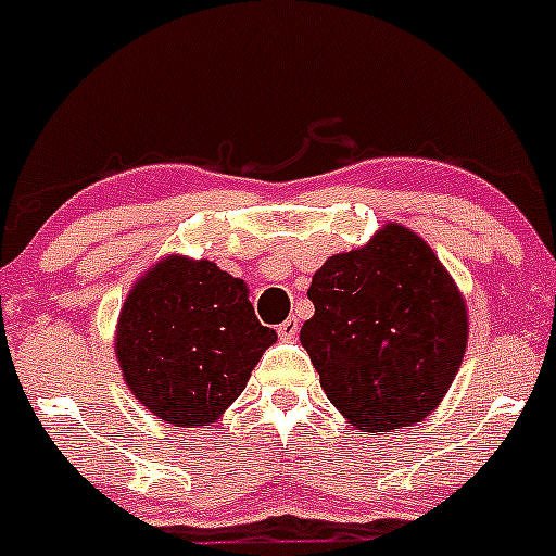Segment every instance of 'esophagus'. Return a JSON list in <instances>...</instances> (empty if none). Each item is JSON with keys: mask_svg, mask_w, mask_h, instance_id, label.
Instances as JSON below:
<instances>
[{"mask_svg": "<svg viewBox=\"0 0 556 556\" xmlns=\"http://www.w3.org/2000/svg\"><path fill=\"white\" fill-rule=\"evenodd\" d=\"M277 333H279V339H285V341L295 339V336H299V319H295V317H288V319H285L282 325H279Z\"/></svg>", "mask_w": 556, "mask_h": 556, "instance_id": "obj_1", "label": "esophagus"}]
</instances>
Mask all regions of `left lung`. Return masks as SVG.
I'll return each mask as SVG.
<instances>
[{
  "label": "left lung",
  "instance_id": "8db88e82",
  "mask_svg": "<svg viewBox=\"0 0 556 556\" xmlns=\"http://www.w3.org/2000/svg\"><path fill=\"white\" fill-rule=\"evenodd\" d=\"M309 301L301 344L328 401L357 430L392 433L439 406L463 363L468 314L417 233L387 223L361 250L330 255Z\"/></svg>",
  "mask_w": 556,
  "mask_h": 556
}]
</instances>
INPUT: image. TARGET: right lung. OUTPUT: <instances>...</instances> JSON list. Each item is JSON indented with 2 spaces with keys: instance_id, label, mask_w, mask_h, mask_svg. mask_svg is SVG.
Listing matches in <instances>:
<instances>
[{
  "instance_id": "obj_1",
  "label": "right lung",
  "mask_w": 556,
  "mask_h": 556,
  "mask_svg": "<svg viewBox=\"0 0 556 556\" xmlns=\"http://www.w3.org/2000/svg\"><path fill=\"white\" fill-rule=\"evenodd\" d=\"M274 341L277 330L255 317L242 279L212 261L169 255L128 293L115 355L142 406L190 428L220 419Z\"/></svg>"
}]
</instances>
